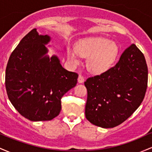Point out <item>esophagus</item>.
Wrapping results in <instances>:
<instances>
[{"mask_svg":"<svg viewBox=\"0 0 152 152\" xmlns=\"http://www.w3.org/2000/svg\"><path fill=\"white\" fill-rule=\"evenodd\" d=\"M78 82L79 83H82L84 82V78L81 76V75H79L78 77Z\"/></svg>","mask_w":152,"mask_h":152,"instance_id":"obj_1","label":"esophagus"}]
</instances>
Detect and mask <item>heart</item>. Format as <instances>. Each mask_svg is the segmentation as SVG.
Masks as SVG:
<instances>
[{"instance_id": "obj_1", "label": "heart", "mask_w": 152, "mask_h": 152, "mask_svg": "<svg viewBox=\"0 0 152 152\" xmlns=\"http://www.w3.org/2000/svg\"><path fill=\"white\" fill-rule=\"evenodd\" d=\"M118 54L116 43L105 38H89L80 41L76 48H69L67 56L74 66L80 63V56L87 58L86 66L90 72L101 74L114 65Z\"/></svg>"}]
</instances>
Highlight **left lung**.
Wrapping results in <instances>:
<instances>
[{
	"mask_svg": "<svg viewBox=\"0 0 152 152\" xmlns=\"http://www.w3.org/2000/svg\"><path fill=\"white\" fill-rule=\"evenodd\" d=\"M147 81L144 54L132 44L114 67L84 82L88 93L85 108L87 120L106 129L121 124L142 104Z\"/></svg>",
	"mask_w": 152,
	"mask_h": 152,
	"instance_id": "left-lung-1",
	"label": "left lung"
}]
</instances>
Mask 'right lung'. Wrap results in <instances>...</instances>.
Masks as SVG:
<instances>
[{"label":"right lung","instance_id":"add662e5","mask_svg":"<svg viewBox=\"0 0 152 152\" xmlns=\"http://www.w3.org/2000/svg\"><path fill=\"white\" fill-rule=\"evenodd\" d=\"M50 40L33 29L12 52L6 66L8 99L30 121H49L58 116L61 99L77 83V74L63 68L57 56L47 54Z\"/></svg>","mask_w":152,"mask_h":152}]
</instances>
